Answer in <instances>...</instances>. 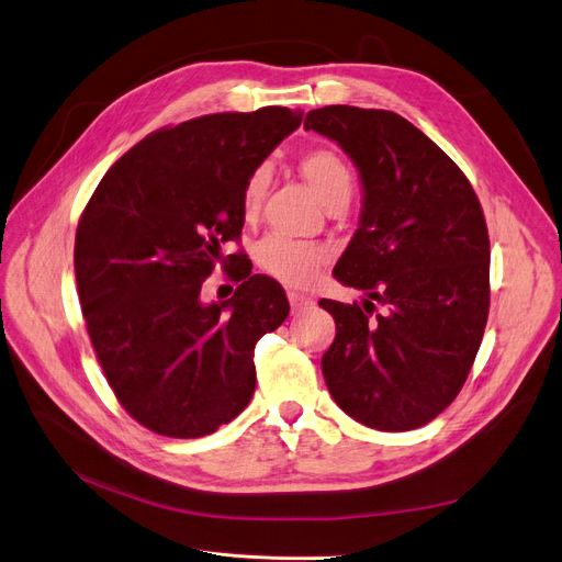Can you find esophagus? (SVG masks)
<instances>
[{
  "mask_svg": "<svg viewBox=\"0 0 562 562\" xmlns=\"http://www.w3.org/2000/svg\"><path fill=\"white\" fill-rule=\"evenodd\" d=\"M286 299H289V305H291V310H294V312H301V310H305V307H312V305H314V301H312L310 296L299 294V291H289Z\"/></svg>",
  "mask_w": 562,
  "mask_h": 562,
  "instance_id": "esophagus-1",
  "label": "esophagus"
}]
</instances>
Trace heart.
<instances>
[{
  "label": "heart",
  "mask_w": 562,
  "mask_h": 562,
  "mask_svg": "<svg viewBox=\"0 0 562 562\" xmlns=\"http://www.w3.org/2000/svg\"><path fill=\"white\" fill-rule=\"evenodd\" d=\"M299 172L310 186V190L319 198L326 206L335 202H349L353 175L347 160L333 149H314L305 154L299 162ZM268 186H271V175L266 167L255 169L250 175L246 190H243V215L246 221H257V215L263 206ZM257 261L268 276L278 278L291 286L310 284L322 263L326 261V252L307 243L289 240L282 236H266L257 246Z\"/></svg>",
  "instance_id": "obj_1"
}]
</instances>
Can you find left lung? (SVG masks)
<instances>
[{
    "label": "left lung",
    "mask_w": 562,
    "mask_h": 562,
    "mask_svg": "<svg viewBox=\"0 0 562 562\" xmlns=\"http://www.w3.org/2000/svg\"><path fill=\"white\" fill-rule=\"evenodd\" d=\"M305 131L337 142L362 186L358 229L333 271L362 291V307L319 301L337 328L322 358L328 393L372 429L423 427L459 395L490 314L480 202L461 169L395 112L328 105L307 112Z\"/></svg>",
    "instance_id": "left-lung-1"
}]
</instances>
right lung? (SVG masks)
Masks as SVG:
<instances>
[{
	"label": "right lung",
	"instance_id": "add662e5",
	"mask_svg": "<svg viewBox=\"0 0 562 562\" xmlns=\"http://www.w3.org/2000/svg\"><path fill=\"white\" fill-rule=\"evenodd\" d=\"M301 121L278 105L183 121L135 144L91 194L80 305L108 383L146 429L200 438L252 400L255 345L286 319L284 289L248 261L229 268V301L204 303L202 282L246 223L250 175Z\"/></svg>",
	"mask_w": 562,
	"mask_h": 562
}]
</instances>
